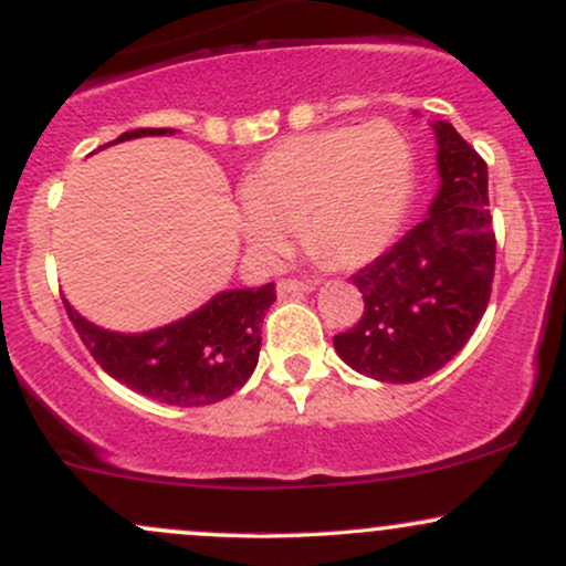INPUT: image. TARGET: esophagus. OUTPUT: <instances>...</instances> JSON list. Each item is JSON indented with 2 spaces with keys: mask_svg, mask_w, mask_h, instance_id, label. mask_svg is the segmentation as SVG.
Returning <instances> with one entry per match:
<instances>
[{
  "mask_svg": "<svg viewBox=\"0 0 566 566\" xmlns=\"http://www.w3.org/2000/svg\"><path fill=\"white\" fill-rule=\"evenodd\" d=\"M279 295H290V292H314V284L311 282H297V279H282L276 282Z\"/></svg>",
  "mask_w": 566,
  "mask_h": 566,
  "instance_id": "obj_1",
  "label": "esophagus"
}]
</instances>
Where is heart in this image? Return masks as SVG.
<instances>
[{"mask_svg": "<svg viewBox=\"0 0 566 566\" xmlns=\"http://www.w3.org/2000/svg\"><path fill=\"white\" fill-rule=\"evenodd\" d=\"M412 197V151L391 122L329 127L271 148L247 175L239 207L252 255L274 263L303 244L329 269L373 263L405 223Z\"/></svg>", "mask_w": 566, "mask_h": 566, "instance_id": "obj_1", "label": "heart"}]
</instances>
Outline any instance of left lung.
Masks as SVG:
<instances>
[{"mask_svg": "<svg viewBox=\"0 0 566 566\" xmlns=\"http://www.w3.org/2000/svg\"><path fill=\"white\" fill-rule=\"evenodd\" d=\"M437 135L439 188L428 216L350 276L365 316L333 337L337 356L380 382L433 375L469 343L495 276L486 165L450 122Z\"/></svg>", "mask_w": 566, "mask_h": 566, "instance_id": "1", "label": "left lung"}]
</instances>
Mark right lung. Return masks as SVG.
Instances as JSON below:
<instances>
[{
  "instance_id": "1",
  "label": "right lung",
  "mask_w": 566,
  "mask_h": 566,
  "mask_svg": "<svg viewBox=\"0 0 566 566\" xmlns=\"http://www.w3.org/2000/svg\"><path fill=\"white\" fill-rule=\"evenodd\" d=\"M175 133L172 127L133 129L106 146ZM274 301V284L223 290L184 319L148 333L103 329L69 301L63 305L93 359L114 380L161 405L205 407L231 396L255 373L263 316Z\"/></svg>"
}]
</instances>
